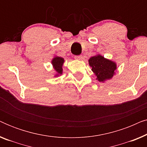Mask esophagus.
<instances>
[{"label":"esophagus","mask_w":147,"mask_h":147,"mask_svg":"<svg viewBox=\"0 0 147 147\" xmlns=\"http://www.w3.org/2000/svg\"><path fill=\"white\" fill-rule=\"evenodd\" d=\"M74 58H75V59H78V60H82V58H83V57H82V55H76L75 57H74Z\"/></svg>","instance_id":"34e87169"}]
</instances>
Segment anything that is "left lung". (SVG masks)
Listing matches in <instances>:
<instances>
[{"mask_svg": "<svg viewBox=\"0 0 147 147\" xmlns=\"http://www.w3.org/2000/svg\"><path fill=\"white\" fill-rule=\"evenodd\" d=\"M89 64L92 67V70L97 76V80L100 82L112 78L116 69V65L114 62L105 59L100 55L90 58Z\"/></svg>", "mask_w": 147, "mask_h": 147, "instance_id": "1", "label": "left lung"}]
</instances>
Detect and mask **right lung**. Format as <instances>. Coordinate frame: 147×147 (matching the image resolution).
Wrapping results in <instances>:
<instances>
[{"label":"right lung","instance_id":"obj_1","mask_svg":"<svg viewBox=\"0 0 147 147\" xmlns=\"http://www.w3.org/2000/svg\"><path fill=\"white\" fill-rule=\"evenodd\" d=\"M64 60L63 58L59 57H55L52 60V64H53L54 69L57 72L58 74H62V65H63Z\"/></svg>","mask_w":147,"mask_h":147}]
</instances>
